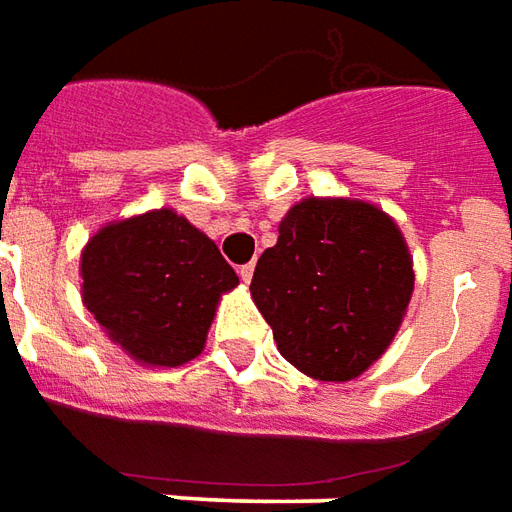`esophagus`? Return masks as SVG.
I'll return each instance as SVG.
<instances>
[{
    "label": "esophagus",
    "mask_w": 512,
    "mask_h": 512,
    "mask_svg": "<svg viewBox=\"0 0 512 512\" xmlns=\"http://www.w3.org/2000/svg\"><path fill=\"white\" fill-rule=\"evenodd\" d=\"M239 278H242L245 284H250V278H253V262L242 264V267H239Z\"/></svg>",
    "instance_id": "1"
}]
</instances>
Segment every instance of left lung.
I'll list each match as a JSON object with an SVG mask.
<instances>
[{"label":"left lung","mask_w":512,"mask_h":512,"mask_svg":"<svg viewBox=\"0 0 512 512\" xmlns=\"http://www.w3.org/2000/svg\"><path fill=\"white\" fill-rule=\"evenodd\" d=\"M413 256L394 217L358 198H303L278 223L250 297L303 375L347 383L389 350L413 295Z\"/></svg>","instance_id":"8db88e82"}]
</instances>
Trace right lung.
<instances>
[{"instance_id":"right-lung-1","label":"right lung","mask_w":512,"mask_h":512,"mask_svg":"<svg viewBox=\"0 0 512 512\" xmlns=\"http://www.w3.org/2000/svg\"><path fill=\"white\" fill-rule=\"evenodd\" d=\"M82 303L104 336L143 366L201 355L234 267L204 231L162 206L101 226L79 256Z\"/></svg>"}]
</instances>
